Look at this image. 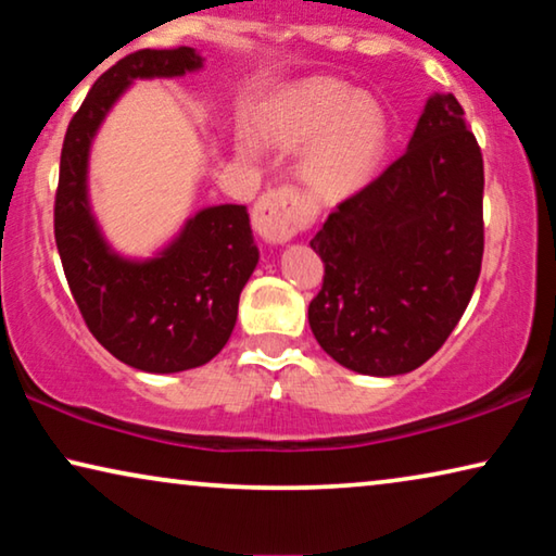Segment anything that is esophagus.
I'll return each mask as SVG.
<instances>
[{"label":"esophagus","mask_w":556,"mask_h":556,"mask_svg":"<svg viewBox=\"0 0 556 556\" xmlns=\"http://www.w3.org/2000/svg\"><path fill=\"white\" fill-rule=\"evenodd\" d=\"M308 219V210L303 204L295 187H273L257 200L253 210V227L268 245H283L301 230Z\"/></svg>","instance_id":"1"}]
</instances>
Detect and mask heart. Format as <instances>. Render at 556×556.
Masks as SVG:
<instances>
[{
	"label": "heart",
	"instance_id": "heart-1",
	"mask_svg": "<svg viewBox=\"0 0 556 556\" xmlns=\"http://www.w3.org/2000/svg\"><path fill=\"white\" fill-rule=\"evenodd\" d=\"M270 147L303 149L299 169L311 192L339 200L369 181L390 141V121L371 96L316 78L286 90L261 118ZM253 151V143H242Z\"/></svg>",
	"mask_w": 556,
	"mask_h": 556
}]
</instances>
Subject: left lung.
I'll return each mask as SVG.
<instances>
[{"instance_id": "obj_1", "label": "left lung", "mask_w": 556, "mask_h": 556, "mask_svg": "<svg viewBox=\"0 0 556 556\" xmlns=\"http://www.w3.org/2000/svg\"><path fill=\"white\" fill-rule=\"evenodd\" d=\"M311 248L324 286L308 324L341 367L405 375L445 344L483 261V156L453 93L430 98L405 154L339 202Z\"/></svg>"}]
</instances>
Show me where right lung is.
<instances>
[{"label": "right lung", "mask_w": 556, "mask_h": 556, "mask_svg": "<svg viewBox=\"0 0 556 556\" xmlns=\"http://www.w3.org/2000/svg\"><path fill=\"white\" fill-rule=\"evenodd\" d=\"M192 48L136 50L93 83L65 131L55 192V242L71 293L98 344L128 367L172 375L223 352L238 321L240 291L257 265L242 204H217L189 219L151 261L109 248L88 204V151L105 113L136 78L200 71Z\"/></svg>", "instance_id": "add662e5"}]
</instances>
